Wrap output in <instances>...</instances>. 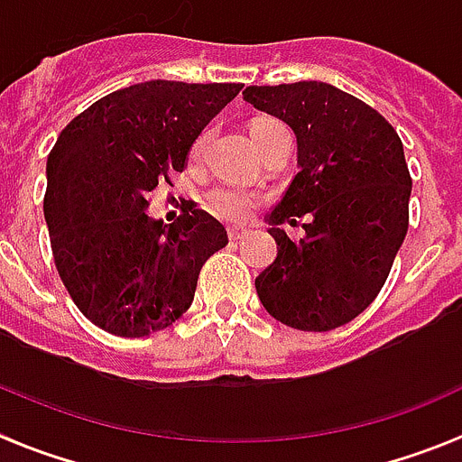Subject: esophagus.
Wrapping results in <instances>:
<instances>
[{"label":"esophagus","instance_id":"obj_1","mask_svg":"<svg viewBox=\"0 0 462 462\" xmlns=\"http://www.w3.org/2000/svg\"><path fill=\"white\" fill-rule=\"evenodd\" d=\"M247 236V228L228 226V240H243Z\"/></svg>","mask_w":462,"mask_h":462}]
</instances>
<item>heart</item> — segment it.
<instances>
[{
    "label": "heart",
    "mask_w": 462,
    "mask_h": 462,
    "mask_svg": "<svg viewBox=\"0 0 462 462\" xmlns=\"http://www.w3.org/2000/svg\"><path fill=\"white\" fill-rule=\"evenodd\" d=\"M264 122H272V120H259L254 122L253 129L262 127ZM205 146V136L196 141V146H193V158L200 155ZM209 208L215 209L217 215L224 217V219H234V222H240V219H245L250 215V209L254 208V198L247 196V193H240V190L234 189H219L215 190L212 196H209Z\"/></svg>",
    "instance_id": "1"
}]
</instances>
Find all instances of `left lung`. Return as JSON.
I'll return each mask as SVG.
<instances>
[{"instance_id": "1", "label": "left lung", "mask_w": 462, "mask_h": 462, "mask_svg": "<svg viewBox=\"0 0 462 462\" xmlns=\"http://www.w3.org/2000/svg\"><path fill=\"white\" fill-rule=\"evenodd\" d=\"M243 98L297 136V167L266 217L278 254L254 278L264 309L285 326L323 333L383 291L409 231L403 146L375 108L326 82L247 87ZM304 216L300 239L285 232Z\"/></svg>"}]
</instances>
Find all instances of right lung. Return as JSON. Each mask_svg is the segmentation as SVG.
<instances>
[{
  "label": "right lung",
  "mask_w": 462,
  "mask_h": 462,
  "mask_svg": "<svg viewBox=\"0 0 462 462\" xmlns=\"http://www.w3.org/2000/svg\"><path fill=\"white\" fill-rule=\"evenodd\" d=\"M240 89L170 79L125 87L72 117L53 143L44 193L53 262L72 302L106 333L146 337L171 326L193 302L205 262L228 243L193 203L171 224L146 209Z\"/></svg>",
  "instance_id": "1"
}]
</instances>
